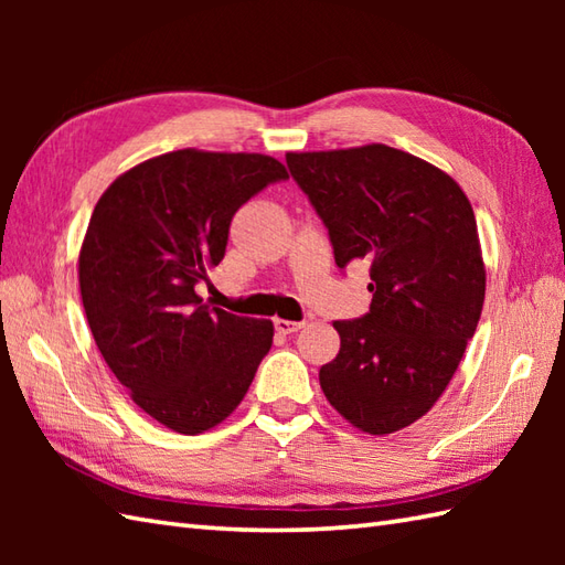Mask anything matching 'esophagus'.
<instances>
[{
    "instance_id": "1",
    "label": "esophagus",
    "mask_w": 565,
    "mask_h": 565,
    "mask_svg": "<svg viewBox=\"0 0 565 565\" xmlns=\"http://www.w3.org/2000/svg\"><path fill=\"white\" fill-rule=\"evenodd\" d=\"M274 328L279 334H294L303 328V322H296V320H284V318H276L274 320Z\"/></svg>"
}]
</instances>
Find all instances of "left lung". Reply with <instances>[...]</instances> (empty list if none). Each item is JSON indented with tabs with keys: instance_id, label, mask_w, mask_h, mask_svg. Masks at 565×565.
Masks as SVG:
<instances>
[{
	"instance_id": "obj_1",
	"label": "left lung",
	"mask_w": 565,
	"mask_h": 565,
	"mask_svg": "<svg viewBox=\"0 0 565 565\" xmlns=\"http://www.w3.org/2000/svg\"><path fill=\"white\" fill-rule=\"evenodd\" d=\"M344 269L371 264V308L334 320L340 354L320 388L352 427L393 435L431 411L459 369L486 301L471 201L454 179L383 142L286 152Z\"/></svg>"
}]
</instances>
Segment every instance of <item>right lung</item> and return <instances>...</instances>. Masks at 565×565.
<instances>
[{"instance_id":"right-lung-1","label":"right lung","mask_w":565,"mask_h":565,"mask_svg":"<svg viewBox=\"0 0 565 565\" xmlns=\"http://www.w3.org/2000/svg\"><path fill=\"white\" fill-rule=\"evenodd\" d=\"M286 167L259 152L184 148L118 174L94 206L77 274L104 362L179 435L218 427L271 350L274 326L194 291L225 255L235 211Z\"/></svg>"}]
</instances>
